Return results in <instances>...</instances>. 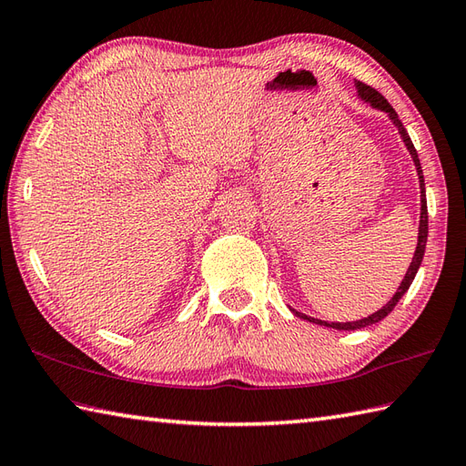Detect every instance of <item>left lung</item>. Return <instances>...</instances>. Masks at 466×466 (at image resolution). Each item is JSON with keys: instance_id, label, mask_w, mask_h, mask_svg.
Here are the masks:
<instances>
[{"instance_id": "obj_1", "label": "left lung", "mask_w": 466, "mask_h": 466, "mask_svg": "<svg viewBox=\"0 0 466 466\" xmlns=\"http://www.w3.org/2000/svg\"><path fill=\"white\" fill-rule=\"evenodd\" d=\"M355 86H357V93H359V97H360V99L367 101V103H370V106H373L375 109L385 111L387 116L390 117V121L395 123V127L399 129L402 141H405V146H407V149H409V153H410L412 161H415L417 175H419V185H420V221H419V243H417V249H415V257H412V261H410V265H409V271L405 273V279H402V281H400V285H399V289H397V293L392 295L390 301H389L385 307H382V309H379L377 313L369 315V317L360 319V320H353V323H327V320H320V319L307 317V315H303V313L295 311V309H291V311H293L297 317L311 320V323H317V325H323V327L337 329V330H357V329H363V327H369V325H375V323H379V320L385 319V317L392 311V309H395V305L400 301V297L409 291V287H410V283H412V279H415V275H417V271H419V267H420V263H422V257H425L427 235H429V213H427L425 177H422V167H420V161H419L417 149H415V146H412V141H410V137H409V133H407L405 126H402V123H400V119H399V116H397V111L390 107V103H389L385 97H382L377 89H373L370 86L363 84V81H355Z\"/></svg>"}]
</instances>
